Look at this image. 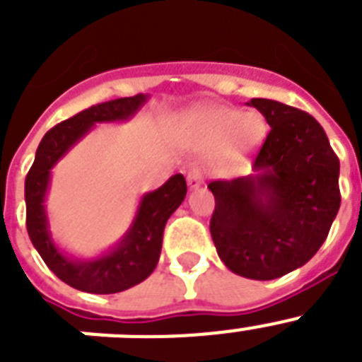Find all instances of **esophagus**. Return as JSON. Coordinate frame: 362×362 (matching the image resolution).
<instances>
[{"mask_svg":"<svg viewBox=\"0 0 362 362\" xmlns=\"http://www.w3.org/2000/svg\"><path fill=\"white\" fill-rule=\"evenodd\" d=\"M187 183L190 188H199L204 183V175L199 168H192L187 175Z\"/></svg>","mask_w":362,"mask_h":362,"instance_id":"esophagus-1","label":"esophagus"}]
</instances>
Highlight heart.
Listing matches in <instances>:
<instances>
[{
	"mask_svg": "<svg viewBox=\"0 0 362 362\" xmlns=\"http://www.w3.org/2000/svg\"><path fill=\"white\" fill-rule=\"evenodd\" d=\"M268 123L259 112L209 107L183 119V139L194 148H217L228 163L252 158L267 139Z\"/></svg>",
	"mask_w": 362,
	"mask_h": 362,
	"instance_id": "b5f03b06",
	"label": "heart"
}]
</instances>
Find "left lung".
<instances>
[{"label":"left lung","instance_id":"1","mask_svg":"<svg viewBox=\"0 0 362 362\" xmlns=\"http://www.w3.org/2000/svg\"><path fill=\"white\" fill-rule=\"evenodd\" d=\"M270 132L254 159V175L212 181L210 233L226 268L270 281L317 254L341 206L339 159L308 112L255 98Z\"/></svg>","mask_w":362,"mask_h":362}]
</instances>
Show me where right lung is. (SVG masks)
<instances>
[{
	"instance_id": "obj_1",
	"label": "right lung",
	"mask_w": 362,
	"mask_h": 362,
	"mask_svg": "<svg viewBox=\"0 0 362 362\" xmlns=\"http://www.w3.org/2000/svg\"><path fill=\"white\" fill-rule=\"evenodd\" d=\"M145 101L146 95L143 94L112 99L57 123L41 139L36 159L25 179L28 238L40 252L45 264L63 283L81 292L117 293L145 281L158 267L166 221L187 196V181L183 174L172 175L158 190L143 196L136 219L119 245L108 254L90 261L66 257L62 250H57L50 238L43 203L52 166L94 127V123L129 119Z\"/></svg>"
}]
</instances>
